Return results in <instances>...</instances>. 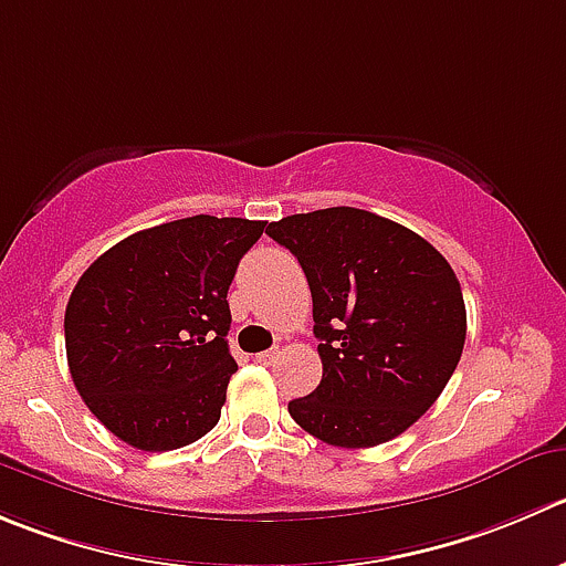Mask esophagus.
Here are the masks:
<instances>
[{
    "label": "esophagus",
    "mask_w": 566,
    "mask_h": 566,
    "mask_svg": "<svg viewBox=\"0 0 566 566\" xmlns=\"http://www.w3.org/2000/svg\"><path fill=\"white\" fill-rule=\"evenodd\" d=\"M276 356H279V348L262 350V354H256V361H260V365H271V361H276Z\"/></svg>",
    "instance_id": "obj_1"
}]
</instances>
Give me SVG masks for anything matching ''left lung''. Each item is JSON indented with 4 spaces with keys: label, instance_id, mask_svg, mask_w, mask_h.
Wrapping results in <instances>:
<instances>
[{
    "label": "left lung",
    "instance_id": "obj_1",
    "mask_svg": "<svg viewBox=\"0 0 566 566\" xmlns=\"http://www.w3.org/2000/svg\"><path fill=\"white\" fill-rule=\"evenodd\" d=\"M312 293L323 378L290 417L337 448H373L431 409L462 359L468 312L446 256L420 234L356 207L268 223Z\"/></svg>",
    "mask_w": 566,
    "mask_h": 566
}]
</instances>
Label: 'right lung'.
I'll list each match as a JSON object with an SVG mask.
<instances>
[{
	"label": "right lung",
	"mask_w": 566,
	"mask_h": 566,
	"mask_svg": "<svg viewBox=\"0 0 566 566\" xmlns=\"http://www.w3.org/2000/svg\"><path fill=\"white\" fill-rule=\"evenodd\" d=\"M265 221L193 216L129 234L80 276L65 306L76 392L137 451H177L221 420L238 361L229 284Z\"/></svg>",
	"instance_id": "add662e5"
}]
</instances>
